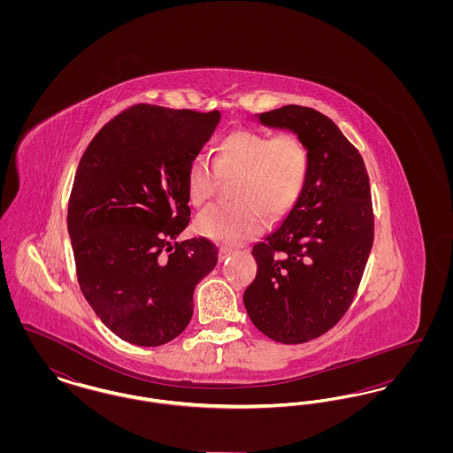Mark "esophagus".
Segmentation results:
<instances>
[{"label": "esophagus", "instance_id": "obj_1", "mask_svg": "<svg viewBox=\"0 0 453 453\" xmlns=\"http://www.w3.org/2000/svg\"><path fill=\"white\" fill-rule=\"evenodd\" d=\"M234 251L233 250H227V248H220L219 250V261H226L229 257H233Z\"/></svg>", "mask_w": 453, "mask_h": 453}]
</instances>
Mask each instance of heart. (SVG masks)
Listing matches in <instances>:
<instances>
[{
  "instance_id": "obj_1",
  "label": "heart",
  "mask_w": 453,
  "mask_h": 453,
  "mask_svg": "<svg viewBox=\"0 0 453 453\" xmlns=\"http://www.w3.org/2000/svg\"><path fill=\"white\" fill-rule=\"evenodd\" d=\"M309 174V151L296 134L270 137L257 130L226 135L211 163L192 159L187 173V194L195 207L207 203L220 180H237L233 205H214L198 214L195 231L222 244H241L259 236L266 216L281 219L299 200Z\"/></svg>"
}]
</instances>
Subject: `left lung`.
Segmentation results:
<instances>
[{"label":"left lung","instance_id":"1","mask_svg":"<svg viewBox=\"0 0 453 453\" xmlns=\"http://www.w3.org/2000/svg\"><path fill=\"white\" fill-rule=\"evenodd\" d=\"M255 120L296 134L309 151L299 200L253 246L258 272L242 297L263 334L297 345L331 329L355 297L373 244L370 183L360 152L321 111L287 105Z\"/></svg>","mask_w":453,"mask_h":453}]
</instances>
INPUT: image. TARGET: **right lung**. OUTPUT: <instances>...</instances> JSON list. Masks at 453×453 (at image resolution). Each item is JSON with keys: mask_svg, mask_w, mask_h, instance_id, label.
Returning a JSON list of instances; mask_svg holds the SVG:
<instances>
[{"mask_svg": "<svg viewBox=\"0 0 453 453\" xmlns=\"http://www.w3.org/2000/svg\"><path fill=\"white\" fill-rule=\"evenodd\" d=\"M219 120V110L135 105L93 137L78 165L67 209L78 281L102 323L132 345L174 340L192 319L195 285L216 266L209 239L177 241L174 250L171 241L188 226V166Z\"/></svg>", "mask_w": 453, "mask_h": 453, "instance_id": "1", "label": "right lung"}]
</instances>
